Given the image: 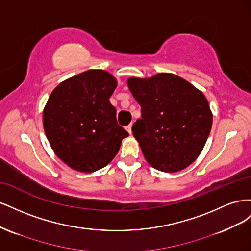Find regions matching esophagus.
Returning <instances> with one entry per match:
<instances>
[{"label":"esophagus","instance_id":"obj_1","mask_svg":"<svg viewBox=\"0 0 251 251\" xmlns=\"http://www.w3.org/2000/svg\"><path fill=\"white\" fill-rule=\"evenodd\" d=\"M126 130L128 132V134H132V125H128V126L126 127Z\"/></svg>","mask_w":251,"mask_h":251}]
</instances>
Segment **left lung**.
Returning a JSON list of instances; mask_svg holds the SVG:
<instances>
[{"label":"left lung","instance_id":"obj_1","mask_svg":"<svg viewBox=\"0 0 251 251\" xmlns=\"http://www.w3.org/2000/svg\"><path fill=\"white\" fill-rule=\"evenodd\" d=\"M126 82L141 107V118L132 130L146 160L164 173L186 169L201 154L211 130L206 97L172 73L130 77Z\"/></svg>","mask_w":251,"mask_h":251}]
</instances>
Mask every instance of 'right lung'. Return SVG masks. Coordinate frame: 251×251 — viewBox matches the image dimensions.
Instances as JSON below:
<instances>
[{
  "mask_svg": "<svg viewBox=\"0 0 251 251\" xmlns=\"http://www.w3.org/2000/svg\"><path fill=\"white\" fill-rule=\"evenodd\" d=\"M116 87L108 71L91 69L62 81L49 96L43 111L45 134L55 155L72 170L104 168L128 136L109 100Z\"/></svg>",
  "mask_w": 251,
  "mask_h": 251,
  "instance_id": "right-lung-1",
  "label": "right lung"
}]
</instances>
